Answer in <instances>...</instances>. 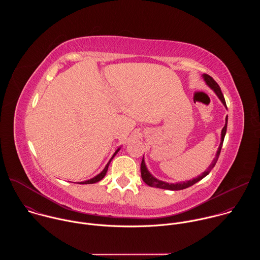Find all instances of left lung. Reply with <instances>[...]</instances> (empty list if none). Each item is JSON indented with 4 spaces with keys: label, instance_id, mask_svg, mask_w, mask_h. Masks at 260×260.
Segmentation results:
<instances>
[{
    "label": "left lung",
    "instance_id": "left-lung-1",
    "mask_svg": "<svg viewBox=\"0 0 260 260\" xmlns=\"http://www.w3.org/2000/svg\"><path fill=\"white\" fill-rule=\"evenodd\" d=\"M203 78L204 80L206 81V83L215 91V93L217 94V96L220 99V101L222 102V104H223L226 107V103H225V99L223 96V94H222L221 92V89H220V86L217 84V82L211 77L209 76L208 74H204L203 75ZM226 128H228V117L225 118V125L224 127L222 128L221 131V142H220V145L218 147V150H217V153H216V156L215 158L213 159L212 164L210 165V167L207 169V171H205L202 175H200L199 177L192 179V180H189V181H186V182H179V183H167V182H164V181H160L158 179H156L155 177H153L149 171L147 170L146 168V165H145V160H144V156H143V159H142V164H141V176H142V179L143 181L147 184L149 185V186L151 187H156V188H161V189H169V190H182V189H185L187 188L189 186H192L193 184H196L197 182H199L200 180H202L203 178H205L211 171L212 169L215 167L217 160H218V157H219V154H220V151H221V148H222V144H223V141H224V137H225V134H226Z\"/></svg>",
    "mask_w": 260,
    "mask_h": 260
}]
</instances>
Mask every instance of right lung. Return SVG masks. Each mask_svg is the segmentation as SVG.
<instances>
[{
    "label": "right lung",
    "mask_w": 260,
    "mask_h": 260,
    "mask_svg": "<svg viewBox=\"0 0 260 260\" xmlns=\"http://www.w3.org/2000/svg\"><path fill=\"white\" fill-rule=\"evenodd\" d=\"M120 150V148H118V149L115 151V153L113 154V156L111 157V159L109 160V162L107 164V166L105 167V169L99 174V175H96L95 177H93L92 179H89V180H87V181H83V182H80V184H93V183H96V182H99V181H101L104 177H105V175H106V173H107V171H108V167H109V165H110V162H111V160L113 159V157L117 154V152Z\"/></svg>",
    "instance_id": "add662e5"
}]
</instances>
